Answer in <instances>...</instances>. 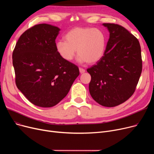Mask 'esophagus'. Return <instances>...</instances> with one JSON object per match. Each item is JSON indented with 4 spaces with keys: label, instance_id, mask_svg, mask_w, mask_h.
I'll use <instances>...</instances> for the list:
<instances>
[{
    "label": "esophagus",
    "instance_id": "1",
    "mask_svg": "<svg viewBox=\"0 0 154 154\" xmlns=\"http://www.w3.org/2000/svg\"><path fill=\"white\" fill-rule=\"evenodd\" d=\"M79 71H80V74H83V73H84L85 72V70L84 69H82V68H79Z\"/></svg>",
    "mask_w": 154,
    "mask_h": 154
}]
</instances>
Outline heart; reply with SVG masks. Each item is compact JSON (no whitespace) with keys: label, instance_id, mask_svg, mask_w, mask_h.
Returning <instances> with one entry per match:
<instances>
[{"label":"heart","instance_id":"1","mask_svg":"<svg viewBox=\"0 0 154 154\" xmlns=\"http://www.w3.org/2000/svg\"><path fill=\"white\" fill-rule=\"evenodd\" d=\"M65 41L56 42V50L61 57L71 61L75 55L80 63H95L103 57L106 40L103 32L91 27H75L64 36Z\"/></svg>","mask_w":154,"mask_h":154}]
</instances>
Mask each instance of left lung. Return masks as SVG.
I'll return each instance as SVG.
<instances>
[{
    "label": "left lung",
    "mask_w": 154,
    "mask_h": 154,
    "mask_svg": "<svg viewBox=\"0 0 154 154\" xmlns=\"http://www.w3.org/2000/svg\"><path fill=\"white\" fill-rule=\"evenodd\" d=\"M109 32L104 55L87 71L91 75L89 92L104 107L122 103L132 95L139 80L142 61L139 40L114 23H102Z\"/></svg>",
    "instance_id": "8db88e82"
}]
</instances>
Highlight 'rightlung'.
Returning <instances> with one entry per match:
<instances>
[{"label": "right lung", "instance_id": "add662e5", "mask_svg": "<svg viewBox=\"0 0 154 154\" xmlns=\"http://www.w3.org/2000/svg\"><path fill=\"white\" fill-rule=\"evenodd\" d=\"M60 30L50 24H38L23 32L13 52L16 85L38 107L57 104L79 75L78 67L63 60L56 50Z\"/></svg>", "mask_w": 154, "mask_h": 154}]
</instances>
